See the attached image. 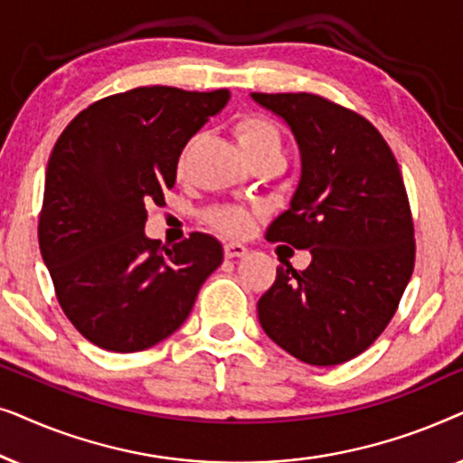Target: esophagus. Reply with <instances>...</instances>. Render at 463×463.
<instances>
[{
    "mask_svg": "<svg viewBox=\"0 0 463 463\" xmlns=\"http://www.w3.org/2000/svg\"><path fill=\"white\" fill-rule=\"evenodd\" d=\"M249 249H246L244 244H238V242H227L225 244V257L227 259H236V257H244Z\"/></svg>",
    "mask_w": 463,
    "mask_h": 463,
    "instance_id": "esophagus-1",
    "label": "esophagus"
}]
</instances>
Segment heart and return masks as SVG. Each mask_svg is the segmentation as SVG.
<instances>
[{
	"label": "heart",
	"instance_id": "obj_1",
	"mask_svg": "<svg viewBox=\"0 0 463 463\" xmlns=\"http://www.w3.org/2000/svg\"><path fill=\"white\" fill-rule=\"evenodd\" d=\"M233 135L240 149L246 157H255L269 151L282 149V138L278 126L269 118L259 116V113H246L233 124ZM185 166V154L179 160V173ZM255 211L242 206H214L206 213V221L214 230L227 233V236H246L255 227Z\"/></svg>",
	"mask_w": 463,
	"mask_h": 463
}]
</instances>
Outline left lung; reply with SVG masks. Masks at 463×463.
Wrapping results in <instances>:
<instances>
[{
	"mask_svg": "<svg viewBox=\"0 0 463 463\" xmlns=\"http://www.w3.org/2000/svg\"><path fill=\"white\" fill-rule=\"evenodd\" d=\"M250 97L288 124L301 154L290 208L265 238L312 252L303 271L288 263L276 269L257 303L259 322L303 363H347L383 333L413 274V219L401 168L356 111L309 92Z\"/></svg>",
	"mask_w": 463,
	"mask_h": 463,
	"instance_id": "8db88e82",
	"label": "left lung"
}]
</instances>
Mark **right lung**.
I'll list each match as a JSON object with an SVG mask.
<instances>
[{"label": "right lung", "mask_w": 463, "mask_h": 463, "mask_svg": "<svg viewBox=\"0 0 463 463\" xmlns=\"http://www.w3.org/2000/svg\"><path fill=\"white\" fill-rule=\"evenodd\" d=\"M230 90L141 86L80 111L46 168L40 250L71 325L109 352H141L173 335L223 261V246L194 232L173 246L145 236L189 138Z\"/></svg>", "instance_id": "1"}]
</instances>
